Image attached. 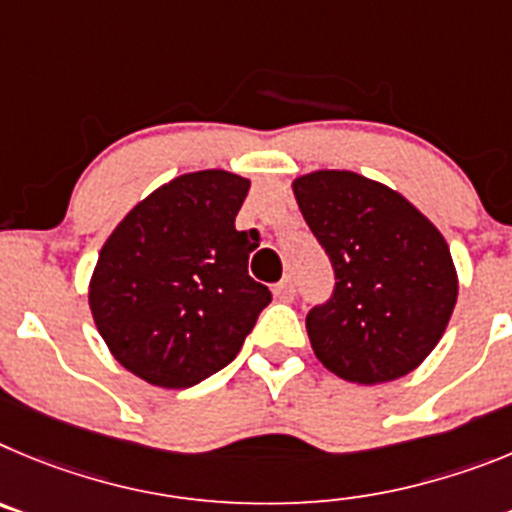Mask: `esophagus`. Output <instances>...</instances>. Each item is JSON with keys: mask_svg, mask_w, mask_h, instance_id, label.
Instances as JSON below:
<instances>
[{"mask_svg": "<svg viewBox=\"0 0 512 512\" xmlns=\"http://www.w3.org/2000/svg\"><path fill=\"white\" fill-rule=\"evenodd\" d=\"M293 296H296V285H293V280L290 278L280 280V283L275 285V298H278V301L288 303V301H293Z\"/></svg>", "mask_w": 512, "mask_h": 512, "instance_id": "34e87169", "label": "esophagus"}]
</instances>
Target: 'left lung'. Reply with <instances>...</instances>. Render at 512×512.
I'll use <instances>...</instances> for the list:
<instances>
[{
    "instance_id": "obj_1",
    "label": "left lung",
    "mask_w": 512,
    "mask_h": 512,
    "mask_svg": "<svg viewBox=\"0 0 512 512\" xmlns=\"http://www.w3.org/2000/svg\"><path fill=\"white\" fill-rule=\"evenodd\" d=\"M293 193L336 278L329 301L306 316L313 354L357 385L416 370L457 306L444 234L398 191L352 170H313Z\"/></svg>"
}]
</instances>
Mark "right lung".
Wrapping results in <instances>:
<instances>
[{
	"instance_id": "1",
	"label": "right lung",
	"mask_w": 512,
	"mask_h": 512,
	"mask_svg": "<svg viewBox=\"0 0 512 512\" xmlns=\"http://www.w3.org/2000/svg\"><path fill=\"white\" fill-rule=\"evenodd\" d=\"M250 181L196 170L155 188L104 242L89 283L101 339L150 385L181 390L227 367L270 303L247 275L257 242L234 219Z\"/></svg>"
}]
</instances>
